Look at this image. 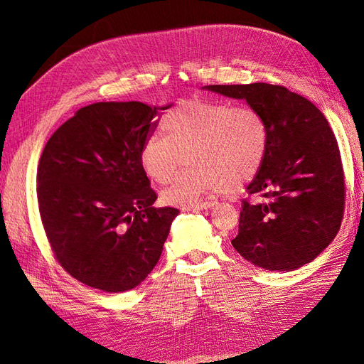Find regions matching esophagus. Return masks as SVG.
Returning <instances> with one entry per match:
<instances>
[{
  "label": "esophagus",
  "instance_id": "esophagus-1",
  "mask_svg": "<svg viewBox=\"0 0 364 364\" xmlns=\"http://www.w3.org/2000/svg\"><path fill=\"white\" fill-rule=\"evenodd\" d=\"M215 206V202H202V203H196L190 206H183V211H202V209H209Z\"/></svg>",
  "mask_w": 364,
  "mask_h": 364
}]
</instances>
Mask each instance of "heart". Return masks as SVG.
Listing matches in <instances>:
<instances>
[{"label":"heart","instance_id":"1","mask_svg":"<svg viewBox=\"0 0 364 364\" xmlns=\"http://www.w3.org/2000/svg\"><path fill=\"white\" fill-rule=\"evenodd\" d=\"M164 135L153 134L141 147V165L150 179L167 183L164 202L199 203L213 193H232L255 178L266 158L269 124L258 109L226 102L188 100L162 118Z\"/></svg>","mask_w":364,"mask_h":364}]
</instances>
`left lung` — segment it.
I'll return each instance as SVG.
<instances>
[{
  "label": "left lung",
  "instance_id": "1",
  "mask_svg": "<svg viewBox=\"0 0 364 364\" xmlns=\"http://www.w3.org/2000/svg\"><path fill=\"white\" fill-rule=\"evenodd\" d=\"M203 90L246 103L266 118L269 144L246 188L234 249L253 266L291 272L311 262L337 235L345 179L337 139L305 97L269 83L209 85Z\"/></svg>",
  "mask_w": 364,
  "mask_h": 364
}]
</instances>
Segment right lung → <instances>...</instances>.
<instances>
[{
	"instance_id": "obj_1",
	"label": "right lung",
	"mask_w": 364,
	"mask_h": 364,
	"mask_svg": "<svg viewBox=\"0 0 364 364\" xmlns=\"http://www.w3.org/2000/svg\"><path fill=\"white\" fill-rule=\"evenodd\" d=\"M167 106L102 102L79 109L38 165L43 229L73 278L107 293L138 287L156 266L179 211L158 196L139 153Z\"/></svg>"
}]
</instances>
